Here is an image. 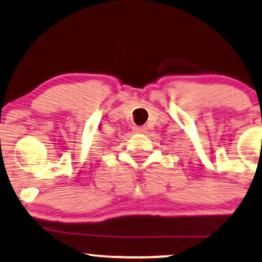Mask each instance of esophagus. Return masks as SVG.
<instances>
[{
	"instance_id": "obj_1",
	"label": "esophagus",
	"mask_w": 262,
	"mask_h": 262,
	"mask_svg": "<svg viewBox=\"0 0 262 262\" xmlns=\"http://www.w3.org/2000/svg\"><path fill=\"white\" fill-rule=\"evenodd\" d=\"M135 133H146V128L145 127H134Z\"/></svg>"
}]
</instances>
